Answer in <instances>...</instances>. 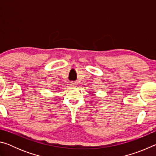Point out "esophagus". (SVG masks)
<instances>
[{
  "label": "esophagus",
  "instance_id": "esophagus-1",
  "mask_svg": "<svg viewBox=\"0 0 156 156\" xmlns=\"http://www.w3.org/2000/svg\"><path fill=\"white\" fill-rule=\"evenodd\" d=\"M70 85L72 86V87H76V85H77V83H75V82H71Z\"/></svg>",
  "mask_w": 156,
  "mask_h": 156
}]
</instances>
